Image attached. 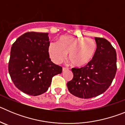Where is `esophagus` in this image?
<instances>
[{"label":"esophagus","mask_w":125,"mask_h":125,"mask_svg":"<svg viewBox=\"0 0 125 125\" xmlns=\"http://www.w3.org/2000/svg\"><path fill=\"white\" fill-rule=\"evenodd\" d=\"M68 69H69V68H65V67H63V68H62V71H65L68 70Z\"/></svg>","instance_id":"1"}]
</instances>
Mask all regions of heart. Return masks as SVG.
Returning <instances> with one entry per match:
<instances>
[{"label":"heart","mask_w":125,"mask_h":125,"mask_svg":"<svg viewBox=\"0 0 125 125\" xmlns=\"http://www.w3.org/2000/svg\"><path fill=\"white\" fill-rule=\"evenodd\" d=\"M48 51L51 59L56 63L63 61L68 53V59L73 65L80 68L87 65L93 59L96 44L91 38L62 36L59 43L52 42L49 44Z\"/></svg>","instance_id":"b5f03b06"}]
</instances>
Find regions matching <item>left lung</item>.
<instances>
[{
	"mask_svg": "<svg viewBox=\"0 0 125 125\" xmlns=\"http://www.w3.org/2000/svg\"><path fill=\"white\" fill-rule=\"evenodd\" d=\"M96 51L91 61L82 68H72L73 78L67 83L71 93L88 99L98 96L110 86L116 73V52L106 39L94 37Z\"/></svg>",
	"mask_w": 125,
	"mask_h": 125,
	"instance_id": "obj_1",
	"label": "left lung"
}]
</instances>
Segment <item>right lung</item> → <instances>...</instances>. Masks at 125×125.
<instances>
[{
  "label": "right lung",
  "mask_w": 125,
  "mask_h": 125,
  "mask_svg": "<svg viewBox=\"0 0 125 125\" xmlns=\"http://www.w3.org/2000/svg\"><path fill=\"white\" fill-rule=\"evenodd\" d=\"M48 33L28 32L17 39L11 47L9 73L16 88L31 96L44 93L52 78L61 74V66L49 57Z\"/></svg>",
  "instance_id": "1"
}]
</instances>
